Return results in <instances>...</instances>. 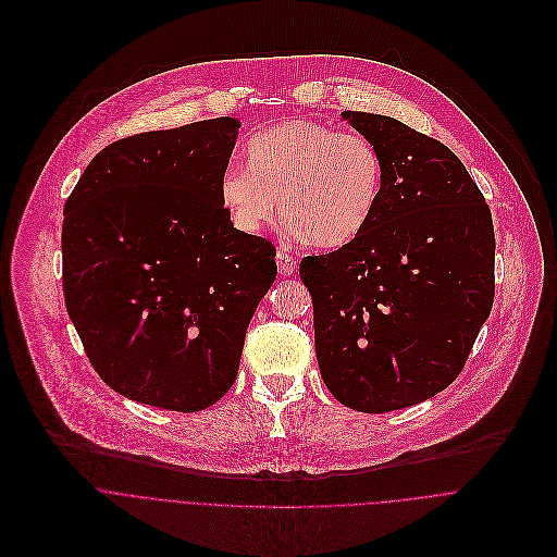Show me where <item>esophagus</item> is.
I'll return each instance as SVG.
<instances>
[{"label":"esophagus","instance_id":"34e87169","mask_svg":"<svg viewBox=\"0 0 557 557\" xmlns=\"http://www.w3.org/2000/svg\"><path fill=\"white\" fill-rule=\"evenodd\" d=\"M276 265H278V274H281V276H292V274L296 272V268H298V261H296V257H292L289 252L278 250V252H276Z\"/></svg>","mask_w":557,"mask_h":557}]
</instances>
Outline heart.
I'll return each instance as SVG.
<instances>
[{
  "label": "heart",
  "mask_w": 557,
  "mask_h": 557,
  "mask_svg": "<svg viewBox=\"0 0 557 557\" xmlns=\"http://www.w3.org/2000/svg\"><path fill=\"white\" fill-rule=\"evenodd\" d=\"M250 166H227L219 182L232 225L261 234L281 210L285 230L323 248L343 246L373 219L384 184L377 148L362 135L289 120L255 135Z\"/></svg>",
  "instance_id": "obj_1"
}]
</instances>
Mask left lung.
Listing matches in <instances>:
<instances>
[{
    "label": "left lung",
    "instance_id": "obj_1",
    "mask_svg": "<svg viewBox=\"0 0 557 557\" xmlns=\"http://www.w3.org/2000/svg\"><path fill=\"white\" fill-rule=\"evenodd\" d=\"M380 152L377 210L358 238L305 257L315 354L332 397L364 413L411 407L461 373L493 307L488 206L444 144L395 117L343 111Z\"/></svg>",
    "mask_w": 557,
    "mask_h": 557
}]
</instances>
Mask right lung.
<instances>
[{"instance_id":"add662e5","label":"right lung","mask_w":557,"mask_h":557,"mask_svg":"<svg viewBox=\"0 0 557 557\" xmlns=\"http://www.w3.org/2000/svg\"><path fill=\"white\" fill-rule=\"evenodd\" d=\"M238 128L216 117L120 139L64 206L66 309L122 397L201 411L238 377L246 327L276 278L274 246L238 232L219 197Z\"/></svg>"}]
</instances>
